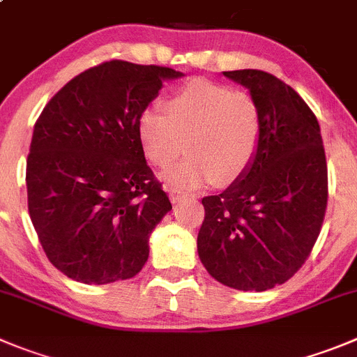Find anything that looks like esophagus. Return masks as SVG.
I'll return each mask as SVG.
<instances>
[{
	"instance_id": "1",
	"label": "esophagus",
	"mask_w": 357,
	"mask_h": 357,
	"mask_svg": "<svg viewBox=\"0 0 357 357\" xmlns=\"http://www.w3.org/2000/svg\"><path fill=\"white\" fill-rule=\"evenodd\" d=\"M169 197H171V201L176 204V202L185 201V199L188 197V194H183V192H179V190H171V192H169Z\"/></svg>"
}]
</instances>
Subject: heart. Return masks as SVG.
<instances>
[{
	"label": "heart",
	"mask_w": 357,
	"mask_h": 357,
	"mask_svg": "<svg viewBox=\"0 0 357 357\" xmlns=\"http://www.w3.org/2000/svg\"><path fill=\"white\" fill-rule=\"evenodd\" d=\"M165 112L148 107L135 132L142 155L156 167H169L186 142L183 162L162 172L176 190H194L216 181L229 185L254 162L261 142V112L254 98L216 82L194 79L176 89Z\"/></svg>",
	"instance_id": "heart-1"
}]
</instances>
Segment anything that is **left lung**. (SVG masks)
I'll list each match as a JSON object with an SVG mask.
<instances>
[{"instance_id":"8db88e82","label":"left lung","mask_w":357,"mask_h":357,"mask_svg":"<svg viewBox=\"0 0 357 357\" xmlns=\"http://www.w3.org/2000/svg\"><path fill=\"white\" fill-rule=\"evenodd\" d=\"M250 91L261 112V142L248 171L202 199L199 259L220 284L262 292L305 264L328 204L321 128L305 100L262 70L224 72Z\"/></svg>"}]
</instances>
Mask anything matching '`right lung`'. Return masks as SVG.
Masks as SVG:
<instances>
[{
    "mask_svg": "<svg viewBox=\"0 0 357 357\" xmlns=\"http://www.w3.org/2000/svg\"><path fill=\"white\" fill-rule=\"evenodd\" d=\"M181 72L102 63L43 107L26 163L28 209L54 268L82 284L133 278L172 209L137 141V118Z\"/></svg>",
    "mask_w": 357,
    "mask_h": 357,
    "instance_id": "add662e5",
    "label": "right lung"
}]
</instances>
